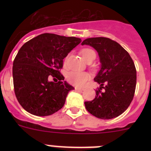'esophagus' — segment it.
Returning a JSON list of instances; mask_svg holds the SVG:
<instances>
[{
  "label": "esophagus",
  "instance_id": "34e87169",
  "mask_svg": "<svg viewBox=\"0 0 151 151\" xmlns=\"http://www.w3.org/2000/svg\"><path fill=\"white\" fill-rule=\"evenodd\" d=\"M75 90L77 91H84V89L83 88H77V87H75Z\"/></svg>",
  "mask_w": 151,
  "mask_h": 151
}]
</instances>
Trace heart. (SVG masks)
Segmentation results:
<instances>
[{
	"label": "heart",
	"mask_w": 151,
	"mask_h": 151,
	"mask_svg": "<svg viewBox=\"0 0 151 151\" xmlns=\"http://www.w3.org/2000/svg\"><path fill=\"white\" fill-rule=\"evenodd\" d=\"M81 55L85 61H88V59L93 55H96L95 52L89 48H85L81 50ZM90 75L87 72H80V71H71L67 75V80L71 85L77 87H82L89 80Z\"/></svg>",
	"instance_id": "obj_1"
}]
</instances>
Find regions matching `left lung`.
<instances>
[{
    "instance_id": "1",
    "label": "left lung",
    "mask_w": 151,
    "mask_h": 151,
    "mask_svg": "<svg viewBox=\"0 0 151 151\" xmlns=\"http://www.w3.org/2000/svg\"><path fill=\"white\" fill-rule=\"evenodd\" d=\"M81 45L93 47L101 63L100 70L94 78L100 88L93 100L85 101V108L101 119L119 116L129 107L134 95L137 71L133 60L123 47L108 38H89ZM101 88L105 89L103 92Z\"/></svg>"
}]
</instances>
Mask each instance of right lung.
Returning a JSON list of instances; mask_svg holds the SVG:
<instances>
[{
	"mask_svg": "<svg viewBox=\"0 0 151 151\" xmlns=\"http://www.w3.org/2000/svg\"><path fill=\"white\" fill-rule=\"evenodd\" d=\"M80 38L43 33L24 44L13 63L14 93L25 110L37 116H47L63 106L74 87L64 81L59 69L63 60L81 42ZM52 76L59 80L50 81Z\"/></svg>",
	"mask_w": 151,
	"mask_h": 151,
	"instance_id": "right-lung-1",
	"label": "right lung"
}]
</instances>
